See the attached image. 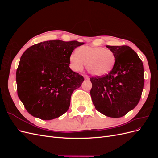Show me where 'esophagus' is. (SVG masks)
<instances>
[{
  "label": "esophagus",
  "instance_id": "34e87169",
  "mask_svg": "<svg viewBox=\"0 0 158 158\" xmlns=\"http://www.w3.org/2000/svg\"><path fill=\"white\" fill-rule=\"evenodd\" d=\"M84 78L85 79V80H89V76H88V75H84Z\"/></svg>",
  "mask_w": 158,
  "mask_h": 158
}]
</instances>
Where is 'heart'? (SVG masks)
Masks as SVG:
<instances>
[{"label":"heart","instance_id":"b5f03b06","mask_svg":"<svg viewBox=\"0 0 158 158\" xmlns=\"http://www.w3.org/2000/svg\"><path fill=\"white\" fill-rule=\"evenodd\" d=\"M70 67L74 71H80L86 64L89 73L95 76L108 74L115 64V55L109 49L99 47L83 46L77 52H72L69 57Z\"/></svg>","mask_w":158,"mask_h":158}]
</instances>
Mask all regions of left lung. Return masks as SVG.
<instances>
[{
    "label": "left lung",
    "instance_id": "obj_1",
    "mask_svg": "<svg viewBox=\"0 0 158 158\" xmlns=\"http://www.w3.org/2000/svg\"><path fill=\"white\" fill-rule=\"evenodd\" d=\"M106 47L115 55V64L106 75L90 78V95L97 111L107 117L119 118L140 101L144 85V65L130 47Z\"/></svg>",
    "mask_w": 158,
    "mask_h": 158
}]
</instances>
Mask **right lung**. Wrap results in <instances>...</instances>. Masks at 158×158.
Listing matches in <instances>:
<instances>
[{"label": "right lung", "mask_w": 158, "mask_h": 158, "mask_svg": "<svg viewBox=\"0 0 158 158\" xmlns=\"http://www.w3.org/2000/svg\"><path fill=\"white\" fill-rule=\"evenodd\" d=\"M77 41H46L29 47L16 70L18 95L27 111L42 120H52L68 111L73 92L84 78L69 67Z\"/></svg>", "instance_id": "obj_1"}]
</instances>
